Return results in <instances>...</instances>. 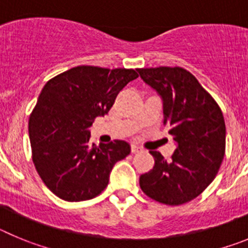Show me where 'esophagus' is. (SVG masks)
<instances>
[{"label": "esophagus", "instance_id": "esophagus-1", "mask_svg": "<svg viewBox=\"0 0 248 248\" xmlns=\"http://www.w3.org/2000/svg\"><path fill=\"white\" fill-rule=\"evenodd\" d=\"M139 151H141V149H140L139 146L131 145V153H133V154H137V153H139Z\"/></svg>", "mask_w": 248, "mask_h": 248}]
</instances>
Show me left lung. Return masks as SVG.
<instances>
[{
  "label": "left lung",
  "instance_id": "obj_1",
  "mask_svg": "<svg viewBox=\"0 0 248 248\" xmlns=\"http://www.w3.org/2000/svg\"><path fill=\"white\" fill-rule=\"evenodd\" d=\"M138 72L163 100V123L176 143L169 161L159 151H150L155 165L140 176V187L157 202L183 205L212 183L222 164L226 146L222 111L184 68H141Z\"/></svg>",
  "mask_w": 248,
  "mask_h": 248
}]
</instances>
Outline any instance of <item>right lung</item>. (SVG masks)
Segmentation results:
<instances>
[{
	"label": "right lung",
	"mask_w": 248,
	"mask_h": 248,
	"mask_svg": "<svg viewBox=\"0 0 248 248\" xmlns=\"http://www.w3.org/2000/svg\"><path fill=\"white\" fill-rule=\"evenodd\" d=\"M134 69L79 65L46 83L28 122L32 160L48 189L65 201L95 198L117 161L128 156L124 140L95 146L89 128L104 117Z\"/></svg>",
	"instance_id": "obj_1"
}]
</instances>
